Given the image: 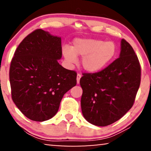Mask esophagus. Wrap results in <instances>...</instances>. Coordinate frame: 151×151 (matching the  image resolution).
<instances>
[{
    "mask_svg": "<svg viewBox=\"0 0 151 151\" xmlns=\"http://www.w3.org/2000/svg\"><path fill=\"white\" fill-rule=\"evenodd\" d=\"M81 77H82L81 74H80V73H78L77 74V83L78 84L80 83V78H81Z\"/></svg>",
    "mask_w": 151,
    "mask_h": 151,
    "instance_id": "1",
    "label": "esophagus"
}]
</instances>
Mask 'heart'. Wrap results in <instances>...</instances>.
<instances>
[{
  "instance_id": "b5f03b06",
  "label": "heart",
  "mask_w": 151,
  "mask_h": 151,
  "mask_svg": "<svg viewBox=\"0 0 151 151\" xmlns=\"http://www.w3.org/2000/svg\"><path fill=\"white\" fill-rule=\"evenodd\" d=\"M65 59L71 63L77 61V57H82V65L88 72L100 71L106 68L115 59L117 46L113 41L98 38H77L73 46L63 48Z\"/></svg>"
}]
</instances>
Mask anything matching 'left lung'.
<instances>
[{"label": "left lung", "instance_id": "1", "mask_svg": "<svg viewBox=\"0 0 151 151\" xmlns=\"http://www.w3.org/2000/svg\"><path fill=\"white\" fill-rule=\"evenodd\" d=\"M82 76L83 116L92 124L106 127L133 106L141 82V66L133 47L122 39L119 58L102 71Z\"/></svg>", "mask_w": 151, "mask_h": 151}]
</instances>
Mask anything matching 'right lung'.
I'll list each match as a JSON object with an SVG mask.
<instances>
[{
    "mask_svg": "<svg viewBox=\"0 0 151 151\" xmlns=\"http://www.w3.org/2000/svg\"><path fill=\"white\" fill-rule=\"evenodd\" d=\"M61 38L38 29L14 52L9 68L12 98L21 113L43 122L56 114L66 93L77 84V73L62 67Z\"/></svg>",
    "mask_w": 151,
    "mask_h": 151,
    "instance_id": "add662e5",
    "label": "right lung"
}]
</instances>
